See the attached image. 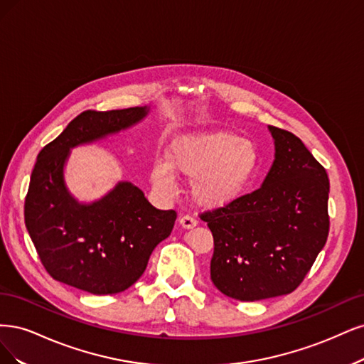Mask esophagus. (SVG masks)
<instances>
[{
  "label": "esophagus",
  "mask_w": 364,
  "mask_h": 364,
  "mask_svg": "<svg viewBox=\"0 0 364 364\" xmlns=\"http://www.w3.org/2000/svg\"><path fill=\"white\" fill-rule=\"evenodd\" d=\"M180 225H181L183 228L191 230V228H195V227L198 225V220H196L195 218L189 216V215H186V216H181V218H180Z\"/></svg>",
  "instance_id": "obj_1"
}]
</instances>
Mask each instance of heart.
<instances>
[{
	"label": "heart",
	"instance_id": "1",
	"mask_svg": "<svg viewBox=\"0 0 364 364\" xmlns=\"http://www.w3.org/2000/svg\"><path fill=\"white\" fill-rule=\"evenodd\" d=\"M260 166V151L250 139L230 132L187 134L175 140L166 163H157L151 180L171 192L173 175L192 180V196L204 207H224L239 199Z\"/></svg>",
	"mask_w": 364,
	"mask_h": 364
}]
</instances>
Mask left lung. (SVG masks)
Here are the masks:
<instances>
[{
	"label": "left lung",
	"instance_id": "1",
	"mask_svg": "<svg viewBox=\"0 0 364 364\" xmlns=\"http://www.w3.org/2000/svg\"><path fill=\"white\" fill-rule=\"evenodd\" d=\"M269 132L275 160L260 189L201 215L215 242L210 277L239 301L295 290L330 231L325 168L295 134L272 125Z\"/></svg>",
	"mask_w": 364,
	"mask_h": 364
}]
</instances>
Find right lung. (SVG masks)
Instances as JSON below:
<instances>
[{"label":"right lung","instance_id":"1","mask_svg":"<svg viewBox=\"0 0 364 364\" xmlns=\"http://www.w3.org/2000/svg\"><path fill=\"white\" fill-rule=\"evenodd\" d=\"M148 112L146 105L86 110L39 152L26 196V227L46 272L60 283L93 295L124 291L171 234L177 212L151 205L130 181H119L90 204L78 203L65 183L73 148L127 130Z\"/></svg>","mask_w":364,"mask_h":364}]
</instances>
